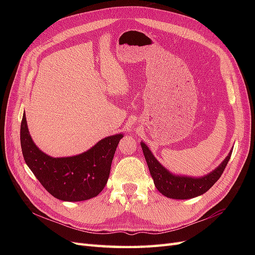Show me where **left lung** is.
<instances>
[{"label": "left lung", "mask_w": 255, "mask_h": 255, "mask_svg": "<svg viewBox=\"0 0 255 255\" xmlns=\"http://www.w3.org/2000/svg\"><path fill=\"white\" fill-rule=\"evenodd\" d=\"M141 148L156 188L164 196L171 199H191L204 194L220 179L232 155L231 151L222 164L213 172L203 177L194 179V177L175 176L171 174L158 163L143 142H141Z\"/></svg>", "instance_id": "left-lung-1"}]
</instances>
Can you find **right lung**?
<instances>
[{
  "instance_id": "obj_1",
  "label": "right lung",
  "mask_w": 255,
  "mask_h": 255,
  "mask_svg": "<svg viewBox=\"0 0 255 255\" xmlns=\"http://www.w3.org/2000/svg\"><path fill=\"white\" fill-rule=\"evenodd\" d=\"M121 138V134L106 137L80 155L53 158L33 142L25 115L20 129L22 154L28 168L53 197L70 202L91 199L102 191Z\"/></svg>"
}]
</instances>
